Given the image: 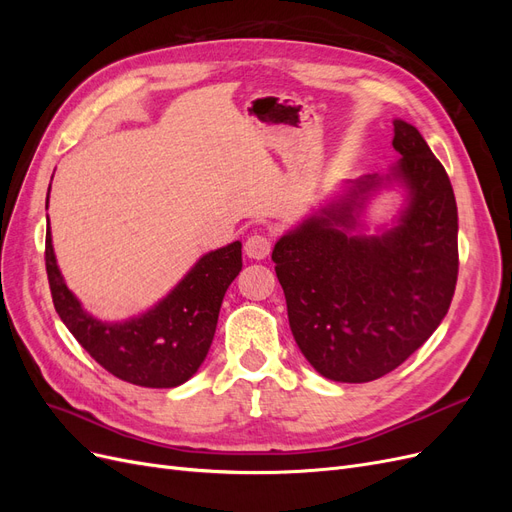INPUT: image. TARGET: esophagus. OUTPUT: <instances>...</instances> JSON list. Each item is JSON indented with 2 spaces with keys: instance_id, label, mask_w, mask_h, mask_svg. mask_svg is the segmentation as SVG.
<instances>
[{
  "instance_id": "1",
  "label": "esophagus",
  "mask_w": 512,
  "mask_h": 512,
  "mask_svg": "<svg viewBox=\"0 0 512 512\" xmlns=\"http://www.w3.org/2000/svg\"><path fill=\"white\" fill-rule=\"evenodd\" d=\"M243 250L250 258L262 260V258H267L271 252V239L267 235H262V232H254V235L247 237Z\"/></svg>"
}]
</instances>
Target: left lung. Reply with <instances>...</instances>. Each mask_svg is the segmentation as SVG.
<instances>
[{
	"label": "left lung",
	"instance_id": "8db88e82",
	"mask_svg": "<svg viewBox=\"0 0 512 512\" xmlns=\"http://www.w3.org/2000/svg\"><path fill=\"white\" fill-rule=\"evenodd\" d=\"M401 156L391 175H365L339 203L273 247L294 342L320 376L371 382L421 348L451 307L457 273V203L425 138L395 119ZM401 180L409 207L380 238L348 236L368 194Z\"/></svg>",
	"mask_w": 512,
	"mask_h": 512
}]
</instances>
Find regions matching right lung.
<instances>
[{
    "instance_id": "1",
    "label": "right lung",
    "mask_w": 512,
    "mask_h": 512,
    "mask_svg": "<svg viewBox=\"0 0 512 512\" xmlns=\"http://www.w3.org/2000/svg\"><path fill=\"white\" fill-rule=\"evenodd\" d=\"M44 260L53 305L76 342L108 374L147 389H173L203 365L218 327L222 299L243 265L239 241L220 247L200 258L145 314L126 322H102L85 312L61 277L51 230H46Z\"/></svg>"
}]
</instances>
